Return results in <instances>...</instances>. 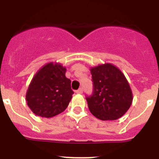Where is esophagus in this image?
Wrapping results in <instances>:
<instances>
[{"mask_svg": "<svg viewBox=\"0 0 159 159\" xmlns=\"http://www.w3.org/2000/svg\"><path fill=\"white\" fill-rule=\"evenodd\" d=\"M75 93L76 94H82L83 93V89L82 88H80L77 91H75Z\"/></svg>", "mask_w": 159, "mask_h": 159, "instance_id": "34e87169", "label": "esophagus"}]
</instances>
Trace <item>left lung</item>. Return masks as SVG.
<instances>
[{"instance_id":"8db88e82","label":"left lung","mask_w":159,"mask_h":159,"mask_svg":"<svg viewBox=\"0 0 159 159\" xmlns=\"http://www.w3.org/2000/svg\"><path fill=\"white\" fill-rule=\"evenodd\" d=\"M90 71L93 94L86 99L91 113L102 121L121 118L133 101L132 91L124 74L110 63L92 67Z\"/></svg>"}]
</instances>
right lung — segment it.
<instances>
[{
	"instance_id": "1",
	"label": "right lung",
	"mask_w": 159,
	"mask_h": 159,
	"mask_svg": "<svg viewBox=\"0 0 159 159\" xmlns=\"http://www.w3.org/2000/svg\"><path fill=\"white\" fill-rule=\"evenodd\" d=\"M66 70L60 63L49 62L36 71L25 95L36 116L52 118L67 107L74 92L71 80L65 76Z\"/></svg>"
}]
</instances>
